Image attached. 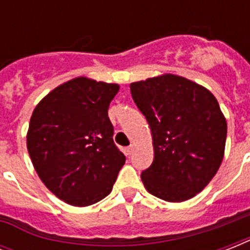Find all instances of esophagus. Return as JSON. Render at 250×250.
I'll return each instance as SVG.
<instances>
[{
    "instance_id": "esophagus-1",
    "label": "esophagus",
    "mask_w": 250,
    "mask_h": 250,
    "mask_svg": "<svg viewBox=\"0 0 250 250\" xmlns=\"http://www.w3.org/2000/svg\"><path fill=\"white\" fill-rule=\"evenodd\" d=\"M125 152H127V154H128V156H131V154H132V153L135 152V145H133V144L129 145L128 148L125 149Z\"/></svg>"
}]
</instances>
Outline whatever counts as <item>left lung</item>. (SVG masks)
<instances>
[{
    "label": "left lung",
    "mask_w": 250,
    "mask_h": 250,
    "mask_svg": "<svg viewBox=\"0 0 250 250\" xmlns=\"http://www.w3.org/2000/svg\"><path fill=\"white\" fill-rule=\"evenodd\" d=\"M129 86L152 129L154 160L141 174L145 189L168 202L194 197L225 157L227 122L217 98L205 86L174 74Z\"/></svg>",
    "instance_id": "1"
}]
</instances>
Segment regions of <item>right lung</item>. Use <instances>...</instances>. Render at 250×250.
I'll return each mask as SVG.
<instances>
[{
	"mask_svg": "<svg viewBox=\"0 0 250 250\" xmlns=\"http://www.w3.org/2000/svg\"><path fill=\"white\" fill-rule=\"evenodd\" d=\"M119 84L78 76L36 105L27 149L39 178L68 205L84 208L111 192L125 162L107 115Z\"/></svg>",
	"mask_w": 250,
	"mask_h": 250,
	"instance_id": "1",
	"label": "right lung"
}]
</instances>
